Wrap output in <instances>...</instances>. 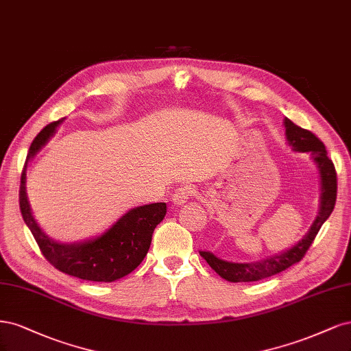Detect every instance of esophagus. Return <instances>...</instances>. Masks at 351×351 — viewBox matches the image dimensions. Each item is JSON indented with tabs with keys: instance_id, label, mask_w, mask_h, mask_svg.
Returning a JSON list of instances; mask_svg holds the SVG:
<instances>
[{
	"instance_id": "1",
	"label": "esophagus",
	"mask_w": 351,
	"mask_h": 351,
	"mask_svg": "<svg viewBox=\"0 0 351 351\" xmlns=\"http://www.w3.org/2000/svg\"><path fill=\"white\" fill-rule=\"evenodd\" d=\"M192 194H194V188H191L188 185L178 188L172 195V204L176 206V207H180L182 204H185V202L192 197Z\"/></svg>"
}]
</instances>
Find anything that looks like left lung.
Instances as JSON below:
<instances>
[{"label": "left lung", "mask_w": 351, "mask_h": 351, "mask_svg": "<svg viewBox=\"0 0 351 351\" xmlns=\"http://www.w3.org/2000/svg\"><path fill=\"white\" fill-rule=\"evenodd\" d=\"M286 135L290 145L296 152L311 153L312 159L318 165L321 171V182H322V194H321V210L318 217L313 221L312 228L308 234H304L303 239L296 243L291 250L281 252L278 255L261 259L258 263L251 264H233L223 261L210 252L201 251L199 255L206 259L208 265L216 273L228 281L241 282V281H258L287 269L293 264L302 261L306 255L312 242L318 234L324 221L331 216L337 199V172L332 160L328 157L324 143L308 130H303L293 123L290 119H285Z\"/></svg>", "instance_id": "8db88e82"}]
</instances>
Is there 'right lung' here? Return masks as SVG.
I'll list each match as a JSON object with an SVG mask.
<instances>
[{
	"label": "right lung",
	"mask_w": 351,
	"mask_h": 351,
	"mask_svg": "<svg viewBox=\"0 0 351 351\" xmlns=\"http://www.w3.org/2000/svg\"><path fill=\"white\" fill-rule=\"evenodd\" d=\"M60 122L61 119L48 123L36 135L30 144L27 160L53 135ZM26 163L20 179V211L42 255L51 265L77 278L110 282L128 276L141 264L149 252L156 226L166 216L165 202H154L130 210L108 232L93 241L62 245L49 239L32 216L26 195Z\"/></svg>",
	"instance_id": "obj_1"
}]
</instances>
